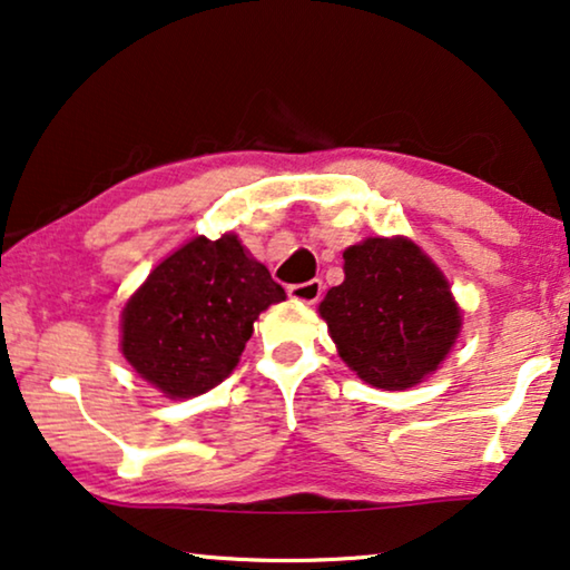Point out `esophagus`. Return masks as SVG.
Listing matches in <instances>:
<instances>
[{"label":"esophagus","instance_id":"34e87169","mask_svg":"<svg viewBox=\"0 0 570 570\" xmlns=\"http://www.w3.org/2000/svg\"><path fill=\"white\" fill-rule=\"evenodd\" d=\"M288 296H292L294 302L315 304L320 296H323V282H320V278H312V282L304 284H292L288 286Z\"/></svg>","mask_w":570,"mask_h":570}]
</instances>
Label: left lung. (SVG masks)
Listing matches in <instances>:
<instances>
[{
  "instance_id": "left-lung-1",
  "label": "left lung",
  "mask_w": 570,
  "mask_h": 570,
  "mask_svg": "<svg viewBox=\"0 0 570 570\" xmlns=\"http://www.w3.org/2000/svg\"><path fill=\"white\" fill-rule=\"evenodd\" d=\"M343 274L320 302L343 362L380 390H407L436 372L462 312L434 261L405 237H368L346 247Z\"/></svg>"
}]
</instances>
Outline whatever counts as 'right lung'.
I'll return each instance as SVG.
<instances>
[{"mask_svg": "<svg viewBox=\"0 0 570 570\" xmlns=\"http://www.w3.org/2000/svg\"><path fill=\"white\" fill-rule=\"evenodd\" d=\"M286 292L237 235L194 237L126 302L121 351L165 397H196L227 380L253 323Z\"/></svg>", "mask_w": 570, "mask_h": 570, "instance_id": "add662e5", "label": "right lung"}]
</instances>
